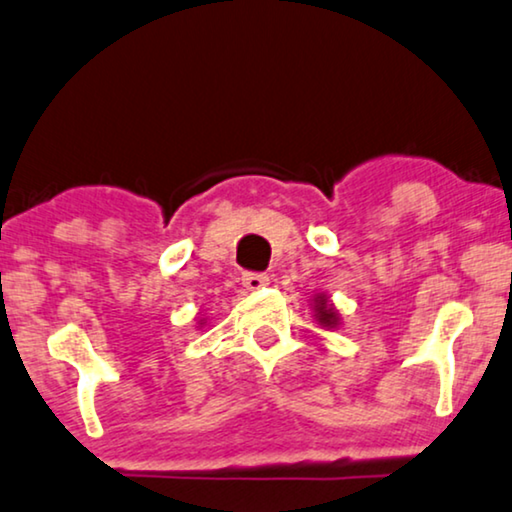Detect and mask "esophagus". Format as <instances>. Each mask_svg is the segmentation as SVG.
<instances>
[{"instance_id": "obj_1", "label": "esophagus", "mask_w": 512, "mask_h": 512, "mask_svg": "<svg viewBox=\"0 0 512 512\" xmlns=\"http://www.w3.org/2000/svg\"><path fill=\"white\" fill-rule=\"evenodd\" d=\"M241 280H243V287H248V290H262L264 285H269V276L257 271H246L241 276Z\"/></svg>"}]
</instances>
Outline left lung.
<instances>
[{
    "label": "left lung",
    "instance_id": "obj_1",
    "mask_svg": "<svg viewBox=\"0 0 512 512\" xmlns=\"http://www.w3.org/2000/svg\"><path fill=\"white\" fill-rule=\"evenodd\" d=\"M315 315H318L322 327H336L338 325V313L336 308L329 304L325 297L315 299Z\"/></svg>",
    "mask_w": 512,
    "mask_h": 512
}]
</instances>
